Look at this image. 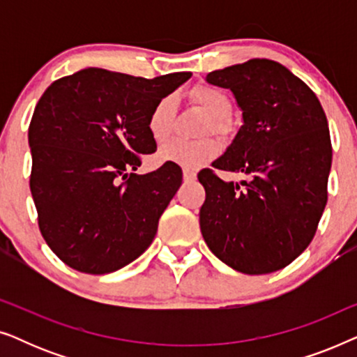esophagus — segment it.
<instances>
[{
	"label": "esophagus",
	"mask_w": 357,
	"mask_h": 357,
	"mask_svg": "<svg viewBox=\"0 0 357 357\" xmlns=\"http://www.w3.org/2000/svg\"><path fill=\"white\" fill-rule=\"evenodd\" d=\"M195 178H197V172H195V170L183 169V180H185V182H193Z\"/></svg>",
	"instance_id": "esophagus-1"
}]
</instances>
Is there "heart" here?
I'll list each match as a JSON object with an SVG mask.
<instances>
[{"label": "heart", "instance_id": "1", "mask_svg": "<svg viewBox=\"0 0 357 357\" xmlns=\"http://www.w3.org/2000/svg\"><path fill=\"white\" fill-rule=\"evenodd\" d=\"M192 99L206 112L213 120V130L222 131L224 120L231 115L232 104L227 94L218 87L199 86L192 91ZM175 114V99L172 96L162 97L153 107L148 116V131L155 143H164L172 131ZM218 154V143L213 139L183 141L174 139L159 151L158 159L165 164H175L185 169H197Z\"/></svg>", "mask_w": 357, "mask_h": 357}]
</instances>
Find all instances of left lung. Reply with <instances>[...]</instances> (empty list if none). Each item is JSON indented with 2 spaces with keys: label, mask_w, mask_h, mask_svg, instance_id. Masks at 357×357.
<instances>
[{
  "label": "left lung",
  "mask_w": 357,
  "mask_h": 357,
  "mask_svg": "<svg viewBox=\"0 0 357 357\" xmlns=\"http://www.w3.org/2000/svg\"><path fill=\"white\" fill-rule=\"evenodd\" d=\"M231 89L242 126L213 167L247 180L198 174L206 190L199 227L214 255L232 270L266 275L309 247L326 204L331 141L314 91L281 63L253 58L209 73Z\"/></svg>",
  "instance_id": "obj_1"
}]
</instances>
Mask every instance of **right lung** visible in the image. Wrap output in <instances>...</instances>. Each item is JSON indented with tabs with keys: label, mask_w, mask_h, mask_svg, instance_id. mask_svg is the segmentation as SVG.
<instances>
[{
	"label": "right lung",
	"mask_w": 357,
	"mask_h": 357,
	"mask_svg": "<svg viewBox=\"0 0 357 357\" xmlns=\"http://www.w3.org/2000/svg\"><path fill=\"white\" fill-rule=\"evenodd\" d=\"M190 76L146 79L86 68L43 92L29 126L31 192L43 238L73 270L116 271L154 241L182 169L135 170L141 154L155 151L151 110Z\"/></svg>",
	"instance_id": "right-lung-1"
}]
</instances>
